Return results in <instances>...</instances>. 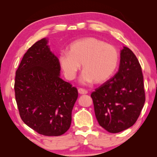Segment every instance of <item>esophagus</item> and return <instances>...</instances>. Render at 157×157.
<instances>
[{"instance_id": "obj_1", "label": "esophagus", "mask_w": 157, "mask_h": 157, "mask_svg": "<svg viewBox=\"0 0 157 157\" xmlns=\"http://www.w3.org/2000/svg\"><path fill=\"white\" fill-rule=\"evenodd\" d=\"M78 93L79 94H88V91H87V90L84 89H82V88H79L78 89Z\"/></svg>"}]
</instances>
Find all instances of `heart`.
<instances>
[{
	"label": "heart",
	"mask_w": 157,
	"mask_h": 157,
	"mask_svg": "<svg viewBox=\"0 0 157 157\" xmlns=\"http://www.w3.org/2000/svg\"><path fill=\"white\" fill-rule=\"evenodd\" d=\"M120 55L113 45L95 37L74 41L68 52H62L59 63L68 79H75L82 64L83 83H102L109 79L118 68Z\"/></svg>",
	"instance_id": "heart-1"
}]
</instances>
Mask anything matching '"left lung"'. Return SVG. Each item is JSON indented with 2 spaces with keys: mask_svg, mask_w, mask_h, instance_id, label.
I'll return each mask as SVG.
<instances>
[{
  "mask_svg": "<svg viewBox=\"0 0 157 157\" xmlns=\"http://www.w3.org/2000/svg\"><path fill=\"white\" fill-rule=\"evenodd\" d=\"M98 123L110 133H118L136 123L145 101L141 66L127 47L121 52L119 69L92 92Z\"/></svg>",
  "mask_w": 157,
  "mask_h": 157,
  "instance_id": "obj_1",
  "label": "left lung"
}]
</instances>
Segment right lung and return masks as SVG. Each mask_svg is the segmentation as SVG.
I'll return each mask as SVG.
<instances>
[{"label":"right lung","mask_w":157,"mask_h":157,"mask_svg":"<svg viewBox=\"0 0 157 157\" xmlns=\"http://www.w3.org/2000/svg\"><path fill=\"white\" fill-rule=\"evenodd\" d=\"M59 59L42 39L25 53L16 71L14 91L19 115L39 134L61 136L71 126L78 96L75 86L59 77Z\"/></svg>","instance_id":"obj_1"}]
</instances>
